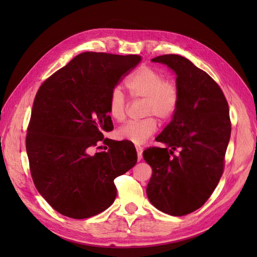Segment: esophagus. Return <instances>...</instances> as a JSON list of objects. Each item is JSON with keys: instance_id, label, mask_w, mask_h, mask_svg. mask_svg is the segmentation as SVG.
I'll return each mask as SVG.
<instances>
[{"instance_id": "34e87169", "label": "esophagus", "mask_w": 257, "mask_h": 257, "mask_svg": "<svg viewBox=\"0 0 257 257\" xmlns=\"http://www.w3.org/2000/svg\"><path fill=\"white\" fill-rule=\"evenodd\" d=\"M136 151H137V159L141 161L143 159V148L141 146H136Z\"/></svg>"}]
</instances>
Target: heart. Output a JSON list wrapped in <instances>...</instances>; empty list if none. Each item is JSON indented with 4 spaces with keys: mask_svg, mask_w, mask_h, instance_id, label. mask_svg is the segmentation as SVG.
<instances>
[{
    "mask_svg": "<svg viewBox=\"0 0 257 257\" xmlns=\"http://www.w3.org/2000/svg\"><path fill=\"white\" fill-rule=\"evenodd\" d=\"M125 87L134 99H144L143 115L138 121H128L116 131L122 141L135 145L144 144L158 130V118L167 121L175 114L179 103V88L174 80L165 79L159 69L152 66H141L125 80ZM127 100L119 88L112 89L108 100V112L118 122L126 116Z\"/></svg>",
    "mask_w": 257,
    "mask_h": 257,
    "instance_id": "b5f03b06",
    "label": "heart"
}]
</instances>
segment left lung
I'll return each mask as SVG.
<instances>
[{"label": "left lung", "mask_w": 257, "mask_h": 257, "mask_svg": "<svg viewBox=\"0 0 257 257\" xmlns=\"http://www.w3.org/2000/svg\"><path fill=\"white\" fill-rule=\"evenodd\" d=\"M152 62L175 71L179 103L155 139L167 147L143 153L152 168L147 195L161 211L182 216L206 203L223 175L231 131L228 103L220 85L186 58L164 54Z\"/></svg>", "instance_id": "left-lung-1"}]
</instances>
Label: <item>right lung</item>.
I'll return each instance as SVG.
<instances>
[{"label":"right lung","instance_id":"right-lung-1","mask_svg":"<svg viewBox=\"0 0 257 257\" xmlns=\"http://www.w3.org/2000/svg\"><path fill=\"white\" fill-rule=\"evenodd\" d=\"M141 61L137 54L87 51L38 89L26 148L35 188L59 213L87 219L103 212L116 196L114 179L135 166L133 143L111 142L103 132L113 128L108 114L112 89ZM100 141L108 151L90 155Z\"/></svg>","mask_w":257,"mask_h":257}]
</instances>
